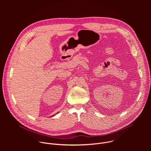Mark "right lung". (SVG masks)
I'll return each instance as SVG.
<instances>
[{
    "mask_svg": "<svg viewBox=\"0 0 151 151\" xmlns=\"http://www.w3.org/2000/svg\"><path fill=\"white\" fill-rule=\"evenodd\" d=\"M54 115H52V116H54Z\"/></svg>",
    "mask_w": 151,
    "mask_h": 151,
    "instance_id": "1",
    "label": "right lung"
}]
</instances>
